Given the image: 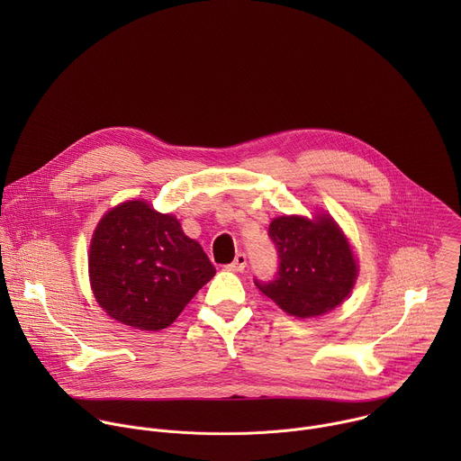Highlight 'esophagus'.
<instances>
[{
  "mask_svg": "<svg viewBox=\"0 0 461 461\" xmlns=\"http://www.w3.org/2000/svg\"><path fill=\"white\" fill-rule=\"evenodd\" d=\"M246 262H248V257H246V253L240 251V253L235 255V260L231 262V265H228L226 268L231 270V272H242L246 268Z\"/></svg>",
  "mask_w": 461,
  "mask_h": 461,
  "instance_id": "34e87169",
  "label": "esophagus"
}]
</instances>
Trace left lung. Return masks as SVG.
<instances>
[{"label":"left lung","instance_id":"1","mask_svg":"<svg viewBox=\"0 0 461 461\" xmlns=\"http://www.w3.org/2000/svg\"><path fill=\"white\" fill-rule=\"evenodd\" d=\"M268 237L279 257L277 276L272 281L255 277L253 283L286 313L315 317L347 299L357 267L350 244L330 217H277Z\"/></svg>","mask_w":461,"mask_h":461}]
</instances>
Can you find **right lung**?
Instances as JSON below:
<instances>
[{
  "label": "right lung",
  "mask_w": 461,
  "mask_h": 461,
  "mask_svg": "<svg viewBox=\"0 0 461 461\" xmlns=\"http://www.w3.org/2000/svg\"><path fill=\"white\" fill-rule=\"evenodd\" d=\"M89 276L98 304L113 319L157 332L215 276V267L175 217L129 201L95 230Z\"/></svg>",
  "instance_id": "1"
}]
</instances>
